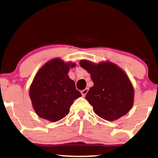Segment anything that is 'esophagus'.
I'll return each mask as SVG.
<instances>
[{
    "label": "esophagus",
    "mask_w": 158,
    "mask_h": 158,
    "mask_svg": "<svg viewBox=\"0 0 158 158\" xmlns=\"http://www.w3.org/2000/svg\"><path fill=\"white\" fill-rule=\"evenodd\" d=\"M88 91H89V89H88V88H86V89L82 90L81 91V94H82V96H85V95H86L87 93L88 92Z\"/></svg>",
    "instance_id": "obj_1"
}]
</instances>
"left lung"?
Returning a JSON list of instances; mask_svg holds the SVG:
<instances>
[{
    "instance_id": "8db88e82",
    "label": "left lung",
    "mask_w": 158,
    "mask_h": 158,
    "mask_svg": "<svg viewBox=\"0 0 158 158\" xmlns=\"http://www.w3.org/2000/svg\"><path fill=\"white\" fill-rule=\"evenodd\" d=\"M80 65L90 73L94 82L85 98L98 117L112 121L131 110L134 102V89L122 69L110 62L96 64L82 60Z\"/></svg>"
}]
</instances>
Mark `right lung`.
<instances>
[{"mask_svg":"<svg viewBox=\"0 0 158 158\" xmlns=\"http://www.w3.org/2000/svg\"><path fill=\"white\" fill-rule=\"evenodd\" d=\"M76 64L65 63L60 58L46 62L33 79L29 95L39 117L56 122L69 113L73 101L82 96L68 76Z\"/></svg>","mask_w":158,"mask_h":158,"instance_id":"right-lung-1","label":"right lung"}]
</instances>
